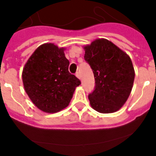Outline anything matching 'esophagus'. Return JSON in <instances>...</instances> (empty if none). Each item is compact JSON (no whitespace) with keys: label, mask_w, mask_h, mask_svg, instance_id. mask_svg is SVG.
Segmentation results:
<instances>
[{"label":"esophagus","mask_w":156,"mask_h":156,"mask_svg":"<svg viewBox=\"0 0 156 156\" xmlns=\"http://www.w3.org/2000/svg\"><path fill=\"white\" fill-rule=\"evenodd\" d=\"M76 76L78 79H80V80L81 79V76H80V73L77 72L76 73Z\"/></svg>","instance_id":"1"}]
</instances>
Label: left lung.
<instances>
[{"mask_svg":"<svg viewBox=\"0 0 156 156\" xmlns=\"http://www.w3.org/2000/svg\"><path fill=\"white\" fill-rule=\"evenodd\" d=\"M83 48L96 83L88 96L90 106L102 114L116 112L125 104L133 87L135 73L131 58L105 38L95 39Z\"/></svg>","mask_w":156,"mask_h":156,"instance_id":"8db88e82","label":"left lung"}]
</instances>
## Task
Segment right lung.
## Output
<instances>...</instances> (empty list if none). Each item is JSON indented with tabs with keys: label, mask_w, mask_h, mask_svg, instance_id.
I'll return each instance as SVG.
<instances>
[{
	"label": "right lung",
	"mask_w": 156,
	"mask_h": 156,
	"mask_svg": "<svg viewBox=\"0 0 156 156\" xmlns=\"http://www.w3.org/2000/svg\"><path fill=\"white\" fill-rule=\"evenodd\" d=\"M65 48L53 43L38 46L22 71L24 88L31 102L43 112L56 113L69 104L80 81L69 72Z\"/></svg>",
	"instance_id": "right-lung-1"
}]
</instances>
